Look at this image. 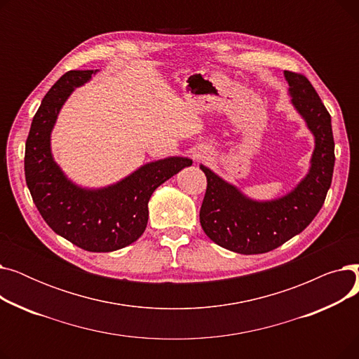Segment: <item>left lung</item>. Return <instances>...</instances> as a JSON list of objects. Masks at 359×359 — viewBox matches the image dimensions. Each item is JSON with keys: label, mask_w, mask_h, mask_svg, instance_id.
<instances>
[{"label": "left lung", "mask_w": 359, "mask_h": 359, "mask_svg": "<svg viewBox=\"0 0 359 359\" xmlns=\"http://www.w3.org/2000/svg\"><path fill=\"white\" fill-rule=\"evenodd\" d=\"M284 74L291 102L316 140L310 172L295 189L275 201H252L201 165L206 176L201 225L218 246L236 253H266L299 234L318 214L332 184L334 141L329 111L306 75L292 71Z\"/></svg>", "instance_id": "left-lung-1"}]
</instances>
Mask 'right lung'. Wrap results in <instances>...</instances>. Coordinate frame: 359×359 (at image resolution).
<instances>
[{"instance_id": "1", "label": "right lung", "mask_w": 359, "mask_h": 359, "mask_svg": "<svg viewBox=\"0 0 359 359\" xmlns=\"http://www.w3.org/2000/svg\"><path fill=\"white\" fill-rule=\"evenodd\" d=\"M94 71H68L46 93L32 121L25 151V176L37 211L49 227L87 252H113L138 240L148 221V201L182 168L184 157H168L138 168L116 184L81 189L68 180L50 153V132L72 93Z\"/></svg>"}]
</instances>
